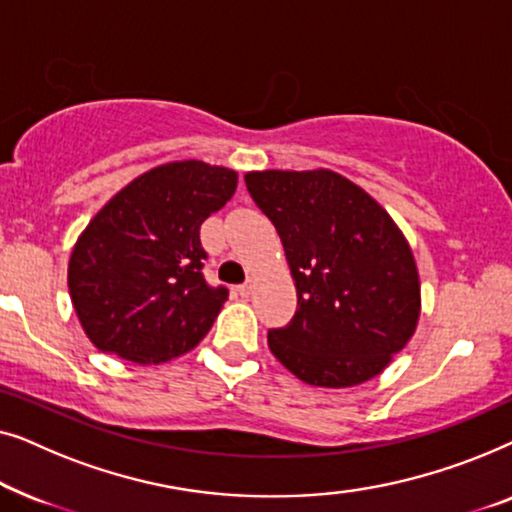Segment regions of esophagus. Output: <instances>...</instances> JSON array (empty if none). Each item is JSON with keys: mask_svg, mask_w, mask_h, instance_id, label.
I'll list each match as a JSON object with an SVG mask.
<instances>
[{"mask_svg": "<svg viewBox=\"0 0 512 512\" xmlns=\"http://www.w3.org/2000/svg\"><path fill=\"white\" fill-rule=\"evenodd\" d=\"M251 289H254V282H251V279H249V282H244V284L237 286V293H240L242 298H247L249 293H251Z\"/></svg>", "mask_w": 512, "mask_h": 512, "instance_id": "1", "label": "esophagus"}]
</instances>
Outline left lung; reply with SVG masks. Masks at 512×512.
<instances>
[{
	"mask_svg": "<svg viewBox=\"0 0 512 512\" xmlns=\"http://www.w3.org/2000/svg\"><path fill=\"white\" fill-rule=\"evenodd\" d=\"M247 191L277 228L298 310L268 333L270 352L314 387L380 375L417 328L415 256L394 219L331 170L247 172Z\"/></svg>",
	"mask_w": 512,
	"mask_h": 512,
	"instance_id": "left-lung-1",
	"label": "left lung"
}]
</instances>
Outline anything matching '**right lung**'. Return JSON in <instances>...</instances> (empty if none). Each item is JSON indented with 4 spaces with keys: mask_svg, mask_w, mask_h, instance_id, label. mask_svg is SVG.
I'll use <instances>...</instances> for the list:
<instances>
[{
    "mask_svg": "<svg viewBox=\"0 0 512 512\" xmlns=\"http://www.w3.org/2000/svg\"><path fill=\"white\" fill-rule=\"evenodd\" d=\"M235 188V170L179 160L144 172L95 214L74 244L67 284L100 352L163 363L205 338L228 289L205 282L200 226Z\"/></svg>",
    "mask_w": 512,
    "mask_h": 512,
    "instance_id": "add662e5",
    "label": "right lung"
}]
</instances>
